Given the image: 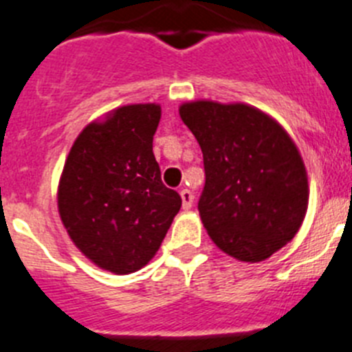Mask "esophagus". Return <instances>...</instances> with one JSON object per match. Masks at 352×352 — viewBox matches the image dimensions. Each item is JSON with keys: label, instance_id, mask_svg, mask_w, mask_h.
<instances>
[{"label": "esophagus", "instance_id": "34e87169", "mask_svg": "<svg viewBox=\"0 0 352 352\" xmlns=\"http://www.w3.org/2000/svg\"><path fill=\"white\" fill-rule=\"evenodd\" d=\"M180 198H182L184 210H189L192 207V201H195V195L189 189H180Z\"/></svg>", "mask_w": 352, "mask_h": 352}]
</instances>
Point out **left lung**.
Returning a JSON list of instances; mask_svg holds the SVG:
<instances>
[{"label": "left lung", "mask_w": 352, "mask_h": 352, "mask_svg": "<svg viewBox=\"0 0 352 352\" xmlns=\"http://www.w3.org/2000/svg\"><path fill=\"white\" fill-rule=\"evenodd\" d=\"M204 153L201 223L221 251L258 263L286 245L309 205L298 148L284 128L243 103L189 101L179 109Z\"/></svg>", "instance_id": "8db88e82"}]
</instances>
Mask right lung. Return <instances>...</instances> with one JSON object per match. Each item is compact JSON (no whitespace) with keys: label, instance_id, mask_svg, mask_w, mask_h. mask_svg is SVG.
Instances as JSON below:
<instances>
[{"label":"right lung","instance_id":"right-lung-1","mask_svg":"<svg viewBox=\"0 0 352 352\" xmlns=\"http://www.w3.org/2000/svg\"><path fill=\"white\" fill-rule=\"evenodd\" d=\"M156 103L126 105L85 126L72 145L58 188L69 239L112 274L145 267L160 249L182 198L161 182L153 140Z\"/></svg>","mask_w":352,"mask_h":352}]
</instances>
